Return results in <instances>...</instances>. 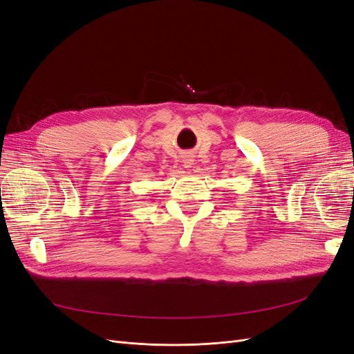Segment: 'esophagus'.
I'll list each match as a JSON object with an SVG mask.
<instances>
[{
  "instance_id": "34e87169",
  "label": "esophagus",
  "mask_w": 354,
  "mask_h": 354,
  "mask_svg": "<svg viewBox=\"0 0 354 354\" xmlns=\"http://www.w3.org/2000/svg\"><path fill=\"white\" fill-rule=\"evenodd\" d=\"M192 160H194V159H190V156L185 158V168H190L192 167Z\"/></svg>"
}]
</instances>
